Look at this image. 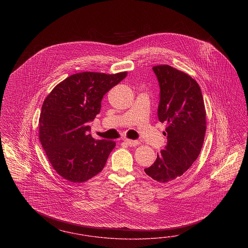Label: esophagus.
<instances>
[{
  "label": "esophagus",
  "mask_w": 248,
  "mask_h": 248,
  "mask_svg": "<svg viewBox=\"0 0 248 248\" xmlns=\"http://www.w3.org/2000/svg\"><path fill=\"white\" fill-rule=\"evenodd\" d=\"M124 142L127 143L129 146H136L139 144V142L137 140H130V139H124Z\"/></svg>",
  "instance_id": "esophagus-1"
}]
</instances>
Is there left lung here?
<instances>
[{"label":"left lung","instance_id":"8db88e82","mask_svg":"<svg viewBox=\"0 0 248 248\" xmlns=\"http://www.w3.org/2000/svg\"><path fill=\"white\" fill-rule=\"evenodd\" d=\"M160 87L157 116L167 123V145L144 172L159 183L176 180L198 157L205 134V110L198 83L169 65L154 66Z\"/></svg>","mask_w":248,"mask_h":248}]
</instances>
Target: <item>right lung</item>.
I'll use <instances>...</instances> for the list:
<instances>
[{"instance_id": "add662e5", "label": "right lung", "mask_w": 248, "mask_h": 248, "mask_svg": "<svg viewBox=\"0 0 248 248\" xmlns=\"http://www.w3.org/2000/svg\"><path fill=\"white\" fill-rule=\"evenodd\" d=\"M126 75L75 74L45 99L39 120L40 141L54 170L64 179L83 183L104 169L115 143L93 139L88 123L100 113L105 93Z\"/></svg>"}]
</instances>
